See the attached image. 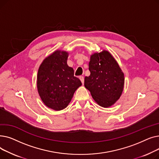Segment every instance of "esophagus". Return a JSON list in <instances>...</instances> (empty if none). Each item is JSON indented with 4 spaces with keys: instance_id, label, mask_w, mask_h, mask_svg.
<instances>
[{
    "instance_id": "obj_1",
    "label": "esophagus",
    "mask_w": 159,
    "mask_h": 159,
    "mask_svg": "<svg viewBox=\"0 0 159 159\" xmlns=\"http://www.w3.org/2000/svg\"><path fill=\"white\" fill-rule=\"evenodd\" d=\"M79 79L80 80L81 82L82 83V84H84V77L80 76V77H79Z\"/></svg>"
}]
</instances>
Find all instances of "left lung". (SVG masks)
<instances>
[{"instance_id": "obj_1", "label": "left lung", "mask_w": 159, "mask_h": 159, "mask_svg": "<svg viewBox=\"0 0 159 159\" xmlns=\"http://www.w3.org/2000/svg\"><path fill=\"white\" fill-rule=\"evenodd\" d=\"M89 70L90 75L85 77L84 86L99 106L110 107L119 99L124 85V75L117 62L103 50L91 55Z\"/></svg>"}]
</instances>
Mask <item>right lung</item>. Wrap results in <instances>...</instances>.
<instances>
[{
	"mask_svg": "<svg viewBox=\"0 0 159 159\" xmlns=\"http://www.w3.org/2000/svg\"><path fill=\"white\" fill-rule=\"evenodd\" d=\"M68 53L57 50L40 64L37 74V89L44 104L56 111L66 108L82 82L67 64Z\"/></svg>",
	"mask_w": 159,
	"mask_h": 159,
	"instance_id": "add662e5",
	"label": "right lung"
}]
</instances>
